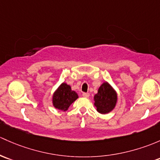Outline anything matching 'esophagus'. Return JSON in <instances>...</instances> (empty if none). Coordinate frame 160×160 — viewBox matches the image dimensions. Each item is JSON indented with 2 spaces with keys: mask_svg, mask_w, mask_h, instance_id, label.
<instances>
[{
  "mask_svg": "<svg viewBox=\"0 0 160 160\" xmlns=\"http://www.w3.org/2000/svg\"><path fill=\"white\" fill-rule=\"evenodd\" d=\"M82 95H83V97H85V98H88V97H90V93H83Z\"/></svg>",
  "mask_w": 160,
  "mask_h": 160,
  "instance_id": "1",
  "label": "esophagus"
}]
</instances>
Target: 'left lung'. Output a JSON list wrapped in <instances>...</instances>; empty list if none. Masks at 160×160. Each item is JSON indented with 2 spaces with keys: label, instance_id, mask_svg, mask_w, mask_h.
<instances>
[{
  "label": "left lung",
  "instance_id": "obj_1",
  "mask_svg": "<svg viewBox=\"0 0 160 160\" xmlns=\"http://www.w3.org/2000/svg\"><path fill=\"white\" fill-rule=\"evenodd\" d=\"M117 99V91L108 82L105 81L100 85L97 93L94 96V106L100 113H109L115 108Z\"/></svg>",
  "mask_w": 160,
  "mask_h": 160
}]
</instances>
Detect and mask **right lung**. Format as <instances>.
<instances>
[{
  "label": "right lung",
  "instance_id": "1",
  "mask_svg": "<svg viewBox=\"0 0 160 160\" xmlns=\"http://www.w3.org/2000/svg\"><path fill=\"white\" fill-rule=\"evenodd\" d=\"M78 97L77 92L72 90L71 87L63 82L53 93L52 97V103L58 110L67 111L69 109V107Z\"/></svg>",
  "mask_w": 160,
  "mask_h": 160
}]
</instances>
